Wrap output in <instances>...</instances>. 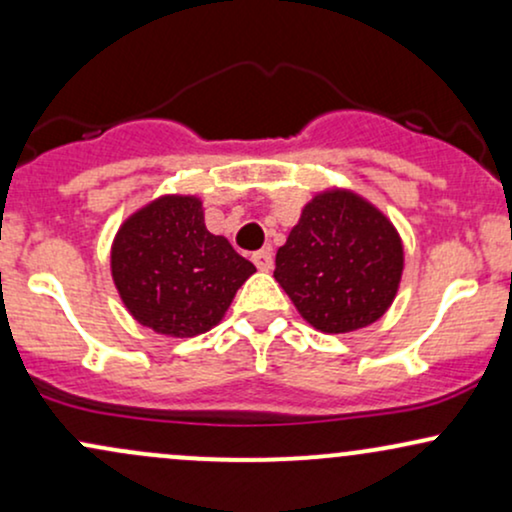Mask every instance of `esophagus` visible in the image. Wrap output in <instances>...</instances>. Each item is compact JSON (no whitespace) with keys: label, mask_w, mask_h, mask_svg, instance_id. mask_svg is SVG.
<instances>
[{"label":"esophagus","mask_w":512,"mask_h":512,"mask_svg":"<svg viewBox=\"0 0 512 512\" xmlns=\"http://www.w3.org/2000/svg\"><path fill=\"white\" fill-rule=\"evenodd\" d=\"M252 262H255V267L260 269V272H269V269H272V264H274V257H272V252H269V250H260V252H255V255H252Z\"/></svg>","instance_id":"esophagus-1"}]
</instances>
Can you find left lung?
<instances>
[{
  "label": "left lung",
  "mask_w": 512,
  "mask_h": 512,
  "mask_svg": "<svg viewBox=\"0 0 512 512\" xmlns=\"http://www.w3.org/2000/svg\"><path fill=\"white\" fill-rule=\"evenodd\" d=\"M404 269L397 228L351 190L317 192L286 243L274 279L305 322L325 334L373 325L395 301Z\"/></svg>",
  "instance_id": "1"
}]
</instances>
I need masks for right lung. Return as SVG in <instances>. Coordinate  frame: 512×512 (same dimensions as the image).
I'll list each match as a JSON object with an SVG mask.
<instances>
[{
	"instance_id": "right-lung-1",
	"label": "right lung",
	"mask_w": 512,
	"mask_h": 512,
	"mask_svg": "<svg viewBox=\"0 0 512 512\" xmlns=\"http://www.w3.org/2000/svg\"><path fill=\"white\" fill-rule=\"evenodd\" d=\"M255 272L226 238L207 231L195 195H163L137 209L110 248V274L129 315L166 337H197L219 325Z\"/></svg>"
}]
</instances>
